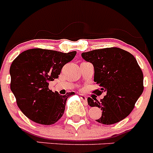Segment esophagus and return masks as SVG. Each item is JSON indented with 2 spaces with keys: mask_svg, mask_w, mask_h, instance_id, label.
<instances>
[{
  "mask_svg": "<svg viewBox=\"0 0 153 153\" xmlns=\"http://www.w3.org/2000/svg\"><path fill=\"white\" fill-rule=\"evenodd\" d=\"M80 98H81V100H82L83 101H84V102H86V100H87V98H86V96L80 95Z\"/></svg>",
  "mask_w": 153,
  "mask_h": 153,
  "instance_id": "1",
  "label": "esophagus"
}]
</instances>
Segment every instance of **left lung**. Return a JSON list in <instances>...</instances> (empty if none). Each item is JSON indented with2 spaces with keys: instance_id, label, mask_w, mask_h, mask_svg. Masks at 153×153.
<instances>
[{
  "instance_id": "obj_1",
  "label": "left lung",
  "mask_w": 153,
  "mask_h": 153,
  "mask_svg": "<svg viewBox=\"0 0 153 153\" xmlns=\"http://www.w3.org/2000/svg\"><path fill=\"white\" fill-rule=\"evenodd\" d=\"M81 55L93 65L94 81L101 87L95 92L105 94L100 101L87 99L88 105L102 110L97 122L111 125L128 117L144 89L143 71L136 58L118 47L94 50Z\"/></svg>"
}]
</instances>
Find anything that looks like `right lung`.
Returning <instances> with one entry per match:
<instances>
[{
	"label": "right lung",
	"instance_id": "1",
	"mask_svg": "<svg viewBox=\"0 0 153 153\" xmlns=\"http://www.w3.org/2000/svg\"><path fill=\"white\" fill-rule=\"evenodd\" d=\"M76 54V51L66 53L35 48L24 51L13 60L10 68V90L18 107L28 119L52 125L61 118L67 98L74 93L62 96L48 86Z\"/></svg>",
	"mask_w": 153,
	"mask_h": 153
}]
</instances>
